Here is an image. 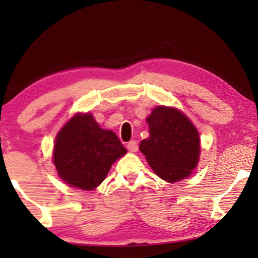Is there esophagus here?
Here are the masks:
<instances>
[{
	"instance_id": "34e87169",
	"label": "esophagus",
	"mask_w": 258,
	"mask_h": 258,
	"mask_svg": "<svg viewBox=\"0 0 258 258\" xmlns=\"http://www.w3.org/2000/svg\"><path fill=\"white\" fill-rule=\"evenodd\" d=\"M126 148H128L129 151H132V153H136L137 150H139V144H137L136 141H130L126 144Z\"/></svg>"
}]
</instances>
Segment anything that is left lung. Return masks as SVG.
I'll use <instances>...</instances> for the list:
<instances>
[{
  "mask_svg": "<svg viewBox=\"0 0 258 258\" xmlns=\"http://www.w3.org/2000/svg\"><path fill=\"white\" fill-rule=\"evenodd\" d=\"M147 122L150 136L140 150L155 174L169 183L189 177L201 153L196 126L181 110L163 105L153 109Z\"/></svg>",
  "mask_w": 258,
  "mask_h": 258,
  "instance_id": "obj_1",
  "label": "left lung"
}]
</instances>
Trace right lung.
I'll use <instances>...</instances> for the list:
<instances>
[{"label": "right lung", "instance_id": "1", "mask_svg": "<svg viewBox=\"0 0 258 258\" xmlns=\"http://www.w3.org/2000/svg\"><path fill=\"white\" fill-rule=\"evenodd\" d=\"M125 153L114 132L100 128L89 112H79L56 136L52 160L67 184L93 190L104 181L112 163Z\"/></svg>", "mask_w": 258, "mask_h": 258}]
</instances>
